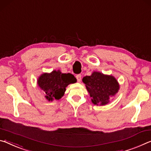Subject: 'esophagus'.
Returning a JSON list of instances; mask_svg holds the SVG:
<instances>
[{
	"label": "esophagus",
	"mask_w": 151,
	"mask_h": 151,
	"mask_svg": "<svg viewBox=\"0 0 151 151\" xmlns=\"http://www.w3.org/2000/svg\"><path fill=\"white\" fill-rule=\"evenodd\" d=\"M76 79H77V80L78 82H80V81L81 80V74H78V75H76Z\"/></svg>",
	"instance_id": "1"
}]
</instances>
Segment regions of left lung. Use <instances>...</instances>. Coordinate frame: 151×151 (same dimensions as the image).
<instances>
[{
	"label": "left lung",
	"mask_w": 151,
	"mask_h": 151,
	"mask_svg": "<svg viewBox=\"0 0 151 151\" xmlns=\"http://www.w3.org/2000/svg\"><path fill=\"white\" fill-rule=\"evenodd\" d=\"M92 98V102L96 105H105L109 99L118 92L119 85L112 76H106L94 71L92 76L82 79Z\"/></svg>",
	"instance_id": "obj_1"
}]
</instances>
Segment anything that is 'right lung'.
<instances>
[{"mask_svg":"<svg viewBox=\"0 0 151 151\" xmlns=\"http://www.w3.org/2000/svg\"><path fill=\"white\" fill-rule=\"evenodd\" d=\"M76 81L77 80L71 73H61L59 71H53L51 73L41 75L37 82L45 92V98L49 101H52L59 100L63 96L67 86Z\"/></svg>","mask_w":151,"mask_h":151,"instance_id":"add662e5","label":"right lung"}]
</instances>
